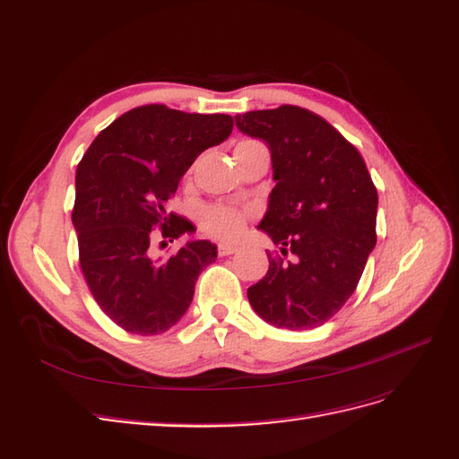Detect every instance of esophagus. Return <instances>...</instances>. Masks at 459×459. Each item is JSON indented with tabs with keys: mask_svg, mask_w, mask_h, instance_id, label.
I'll return each mask as SVG.
<instances>
[{
	"mask_svg": "<svg viewBox=\"0 0 459 459\" xmlns=\"http://www.w3.org/2000/svg\"><path fill=\"white\" fill-rule=\"evenodd\" d=\"M235 251H238V247H235L233 243H220V245H218V255H220V256L233 255Z\"/></svg>",
	"mask_w": 459,
	"mask_h": 459,
	"instance_id": "esophagus-1",
	"label": "esophagus"
}]
</instances>
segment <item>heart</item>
Here are the masks:
<instances>
[{"label":"heart","instance_id":"1","mask_svg":"<svg viewBox=\"0 0 459 459\" xmlns=\"http://www.w3.org/2000/svg\"><path fill=\"white\" fill-rule=\"evenodd\" d=\"M199 226L216 239H231L245 226V214L228 204H206L199 211Z\"/></svg>","mask_w":459,"mask_h":459}]
</instances>
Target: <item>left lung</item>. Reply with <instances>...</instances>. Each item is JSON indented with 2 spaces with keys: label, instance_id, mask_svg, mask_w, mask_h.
I'll list each match as a JSON object with an SVG mask.
<instances>
[{
  "label": "left lung",
  "instance_id": "1",
  "mask_svg": "<svg viewBox=\"0 0 459 459\" xmlns=\"http://www.w3.org/2000/svg\"><path fill=\"white\" fill-rule=\"evenodd\" d=\"M272 152L275 187L260 221L281 255L247 289L255 312L283 329L324 325L351 299L377 235V189L358 149L308 108L281 105L235 117Z\"/></svg>",
  "mask_w": 459,
  "mask_h": 459
}]
</instances>
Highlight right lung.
Wrapping results in <instances>:
<instances>
[{
  "label": "right lung",
  "mask_w": 459,
  "mask_h": 459,
  "mask_svg": "<svg viewBox=\"0 0 459 459\" xmlns=\"http://www.w3.org/2000/svg\"><path fill=\"white\" fill-rule=\"evenodd\" d=\"M231 130L230 115L143 105L107 126L78 162L73 224L80 268L95 302L124 331L159 335L176 325L199 273L216 260L211 241H191L164 260L152 258L149 245L191 230L166 203L193 160Z\"/></svg>",
  "instance_id": "1"
}]
</instances>
